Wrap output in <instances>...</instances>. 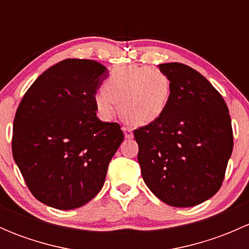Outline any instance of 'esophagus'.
I'll use <instances>...</instances> for the list:
<instances>
[{
  "instance_id": "1",
  "label": "esophagus",
  "mask_w": 249,
  "mask_h": 249,
  "mask_svg": "<svg viewBox=\"0 0 249 249\" xmlns=\"http://www.w3.org/2000/svg\"><path fill=\"white\" fill-rule=\"evenodd\" d=\"M123 131H124V135L126 139H132V137H134V132H132L131 127L124 126L123 127Z\"/></svg>"
}]
</instances>
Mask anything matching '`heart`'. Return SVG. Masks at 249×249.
Returning a JSON list of instances; mask_svg holds the SVG:
<instances>
[{
  "mask_svg": "<svg viewBox=\"0 0 249 249\" xmlns=\"http://www.w3.org/2000/svg\"><path fill=\"white\" fill-rule=\"evenodd\" d=\"M171 96V82L158 69L123 65L112 70L105 89L95 95V106L105 119H110L119 101L123 117L134 125L157 120L166 109Z\"/></svg>",
  "mask_w": 249,
  "mask_h": 249,
  "instance_id": "1",
  "label": "heart"
}]
</instances>
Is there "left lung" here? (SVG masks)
I'll use <instances>...</instances> for the list:
<instances>
[{"instance_id": "1", "label": "left lung", "mask_w": 249, "mask_h": 249, "mask_svg": "<svg viewBox=\"0 0 249 249\" xmlns=\"http://www.w3.org/2000/svg\"><path fill=\"white\" fill-rule=\"evenodd\" d=\"M171 82L165 112L134 131L147 187L162 202L192 207L222 187L232 153V127L222 95L179 62L159 65Z\"/></svg>"}]
</instances>
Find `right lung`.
<instances>
[{
    "mask_svg": "<svg viewBox=\"0 0 249 249\" xmlns=\"http://www.w3.org/2000/svg\"><path fill=\"white\" fill-rule=\"evenodd\" d=\"M108 70L66 59L41 74L18 107L12 152L30 192L57 210H73L104 187L124 140L118 123L96 117L95 95Z\"/></svg>",
    "mask_w": 249,
    "mask_h": 249,
    "instance_id": "add662e5",
    "label": "right lung"
}]
</instances>
